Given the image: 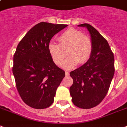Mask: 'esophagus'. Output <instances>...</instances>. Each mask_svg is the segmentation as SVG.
<instances>
[{
    "mask_svg": "<svg viewBox=\"0 0 127 127\" xmlns=\"http://www.w3.org/2000/svg\"><path fill=\"white\" fill-rule=\"evenodd\" d=\"M65 74H66V76H69V72H67V71H66L65 72Z\"/></svg>",
    "mask_w": 127,
    "mask_h": 127,
    "instance_id": "34e87169",
    "label": "esophagus"
}]
</instances>
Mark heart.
I'll use <instances>...</instances> for the list:
<instances>
[{"label":"heart","mask_w":127,"mask_h":127,"mask_svg":"<svg viewBox=\"0 0 127 127\" xmlns=\"http://www.w3.org/2000/svg\"><path fill=\"white\" fill-rule=\"evenodd\" d=\"M59 40L60 44L51 41L48 44V51L53 62L60 66L64 58L63 50L69 47L67 51L68 58L62 66L65 69H72L80 63L83 64L90 58L93 44L89 37L84 36L79 30L70 28L61 35Z\"/></svg>","instance_id":"1"}]
</instances>
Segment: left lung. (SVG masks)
<instances>
[{
  "mask_svg": "<svg viewBox=\"0 0 127 127\" xmlns=\"http://www.w3.org/2000/svg\"><path fill=\"white\" fill-rule=\"evenodd\" d=\"M78 26L88 29L93 50L89 60L70 74L74 81L70 93L75 106L89 109L99 104L108 93L115 72L114 56L107 40L97 30L87 23Z\"/></svg>",
  "mask_w": 127,
  "mask_h": 127,
  "instance_id": "left-lung-1",
  "label": "left lung"
}]
</instances>
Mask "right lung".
I'll return each instance as SVG.
<instances>
[{"label": "right lung", "mask_w": 127, "mask_h": 127, "mask_svg": "<svg viewBox=\"0 0 127 127\" xmlns=\"http://www.w3.org/2000/svg\"><path fill=\"white\" fill-rule=\"evenodd\" d=\"M68 26L41 22L20 41L13 55V74L17 91L35 109L49 107L65 72L54 63L48 51L52 37Z\"/></svg>", "instance_id": "add662e5"}]
</instances>
